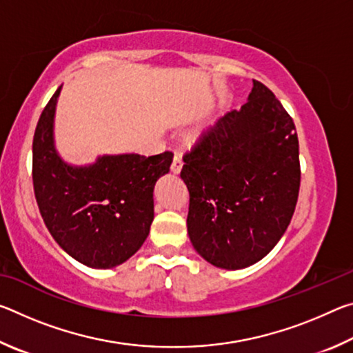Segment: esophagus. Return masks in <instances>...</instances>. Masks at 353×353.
Masks as SVG:
<instances>
[{"label": "esophagus", "mask_w": 353, "mask_h": 353, "mask_svg": "<svg viewBox=\"0 0 353 353\" xmlns=\"http://www.w3.org/2000/svg\"><path fill=\"white\" fill-rule=\"evenodd\" d=\"M182 165H183V162H182L181 154H176L174 159H172V163H171V171L174 172V174H179L182 170Z\"/></svg>", "instance_id": "34e87169"}]
</instances>
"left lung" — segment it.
I'll use <instances>...</instances> for the list:
<instances>
[{"instance_id": "obj_1", "label": "left lung", "mask_w": 353, "mask_h": 353, "mask_svg": "<svg viewBox=\"0 0 353 353\" xmlns=\"http://www.w3.org/2000/svg\"><path fill=\"white\" fill-rule=\"evenodd\" d=\"M183 162L196 252L232 271L270 254L290 225L301 185L294 123L270 88L254 81L248 103L207 129Z\"/></svg>"}]
</instances>
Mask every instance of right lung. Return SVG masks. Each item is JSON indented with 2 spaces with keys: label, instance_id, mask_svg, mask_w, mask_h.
<instances>
[{
  "label": "right lung",
  "instance_id": "right-lung-1",
  "mask_svg": "<svg viewBox=\"0 0 353 353\" xmlns=\"http://www.w3.org/2000/svg\"><path fill=\"white\" fill-rule=\"evenodd\" d=\"M62 85L35 128L32 181L39 210L56 243L76 261L110 270L129 260L149 235L154 187L168 174L172 152L104 154L73 165L59 154L54 119Z\"/></svg>",
  "mask_w": 353,
  "mask_h": 353
}]
</instances>
